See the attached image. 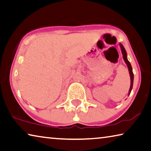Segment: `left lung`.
I'll return each instance as SVG.
<instances>
[{
  "instance_id": "8db88e82",
  "label": "left lung",
  "mask_w": 151,
  "mask_h": 151,
  "mask_svg": "<svg viewBox=\"0 0 151 151\" xmlns=\"http://www.w3.org/2000/svg\"><path fill=\"white\" fill-rule=\"evenodd\" d=\"M119 47H120L121 51H122V56H123V59L125 63L126 64V65L128 66V70H129V74H130V89H129L128 91V95L129 96L131 93V91L132 89V87H133V82H134V74L132 72V66L130 63V62L128 61V60L127 58V53H126V51L124 47L123 46V45L119 43Z\"/></svg>"
}]
</instances>
